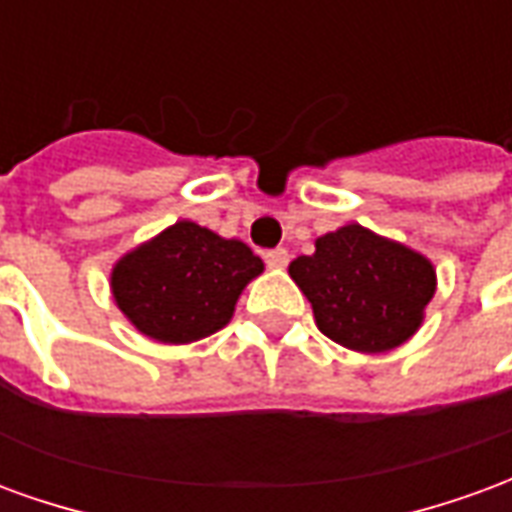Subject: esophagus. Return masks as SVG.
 I'll use <instances>...</instances> for the list:
<instances>
[{"label":"esophagus","mask_w":512,"mask_h":512,"mask_svg":"<svg viewBox=\"0 0 512 512\" xmlns=\"http://www.w3.org/2000/svg\"><path fill=\"white\" fill-rule=\"evenodd\" d=\"M263 257H266L268 268H285V266H288V260H290L288 249H282V246H277V249H268Z\"/></svg>","instance_id":"1"}]
</instances>
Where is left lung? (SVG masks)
Listing matches in <instances>:
<instances>
[{"mask_svg":"<svg viewBox=\"0 0 512 512\" xmlns=\"http://www.w3.org/2000/svg\"><path fill=\"white\" fill-rule=\"evenodd\" d=\"M288 271L310 299L318 329L362 354H384L406 343L436 293L428 257L362 224L321 235L315 255L296 257Z\"/></svg>","mask_w":512,"mask_h":512,"instance_id":"1","label":"left lung"}]
</instances>
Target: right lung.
<instances>
[{
  "instance_id": "right-lung-1",
  "label": "right lung",
  "mask_w": 512,
  "mask_h": 512,
  "mask_svg": "<svg viewBox=\"0 0 512 512\" xmlns=\"http://www.w3.org/2000/svg\"><path fill=\"white\" fill-rule=\"evenodd\" d=\"M263 260L238 238L175 222L112 268V296L128 321L158 343L202 340L230 323L235 301Z\"/></svg>"
}]
</instances>
